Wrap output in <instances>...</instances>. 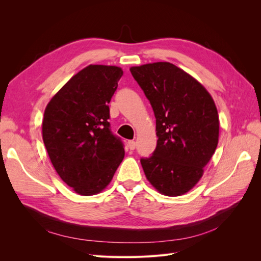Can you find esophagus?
Listing matches in <instances>:
<instances>
[{"mask_svg":"<svg viewBox=\"0 0 261 261\" xmlns=\"http://www.w3.org/2000/svg\"><path fill=\"white\" fill-rule=\"evenodd\" d=\"M128 148L130 149V150H135V148H136V143L134 140H129L128 141Z\"/></svg>","mask_w":261,"mask_h":261,"instance_id":"1","label":"esophagus"}]
</instances>
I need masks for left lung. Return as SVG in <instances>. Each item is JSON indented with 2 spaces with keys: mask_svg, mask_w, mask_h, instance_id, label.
<instances>
[{
  "mask_svg": "<svg viewBox=\"0 0 261 261\" xmlns=\"http://www.w3.org/2000/svg\"><path fill=\"white\" fill-rule=\"evenodd\" d=\"M155 116L156 147L141 158L147 179L165 196H180L198 183L219 140V116L210 93L169 62L130 67Z\"/></svg>",
  "mask_w": 261,
  "mask_h": 261,
  "instance_id": "8db88e82",
  "label": "left lung"
}]
</instances>
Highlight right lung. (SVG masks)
Returning a JSON list of instances; mask_svg holds the SVG:
<instances>
[{"instance_id": "1", "label": "right lung", "mask_w": 261, "mask_h": 261, "mask_svg": "<svg viewBox=\"0 0 261 261\" xmlns=\"http://www.w3.org/2000/svg\"><path fill=\"white\" fill-rule=\"evenodd\" d=\"M122 75L117 66H87L45 108L46 151L60 177L80 195L100 193L123 161L124 144L108 122L109 103Z\"/></svg>"}]
</instances>
